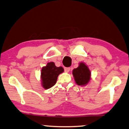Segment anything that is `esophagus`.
Returning <instances> with one entry per match:
<instances>
[{"mask_svg": "<svg viewBox=\"0 0 129 129\" xmlns=\"http://www.w3.org/2000/svg\"><path fill=\"white\" fill-rule=\"evenodd\" d=\"M64 70L66 73H68L70 71V68L69 67H65L64 68Z\"/></svg>", "mask_w": 129, "mask_h": 129, "instance_id": "obj_1", "label": "esophagus"}]
</instances>
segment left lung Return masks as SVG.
<instances>
[{
	"label": "left lung",
	"mask_w": 129,
	"mask_h": 129,
	"mask_svg": "<svg viewBox=\"0 0 129 129\" xmlns=\"http://www.w3.org/2000/svg\"><path fill=\"white\" fill-rule=\"evenodd\" d=\"M73 75L75 82L78 85H85L91 79V72L84 62H81L77 68L73 70Z\"/></svg>",
	"instance_id": "8db88e82"
}]
</instances>
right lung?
<instances>
[{"instance_id":"right-lung-1","label":"right lung","mask_w":129,"mask_h":129,"mask_svg":"<svg viewBox=\"0 0 129 129\" xmlns=\"http://www.w3.org/2000/svg\"><path fill=\"white\" fill-rule=\"evenodd\" d=\"M63 72V68L62 67H56L53 62H48L45 67H43L41 73L43 88L48 89L54 86L57 81L58 75Z\"/></svg>"}]
</instances>
